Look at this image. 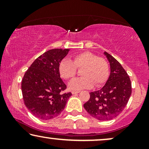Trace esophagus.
Here are the masks:
<instances>
[{
	"label": "esophagus",
	"mask_w": 149,
	"mask_h": 149,
	"mask_svg": "<svg viewBox=\"0 0 149 149\" xmlns=\"http://www.w3.org/2000/svg\"><path fill=\"white\" fill-rule=\"evenodd\" d=\"M80 91H72V94H77V93H79Z\"/></svg>",
	"instance_id": "1"
}]
</instances>
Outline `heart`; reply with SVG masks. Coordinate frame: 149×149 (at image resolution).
<instances>
[{
	"mask_svg": "<svg viewBox=\"0 0 149 149\" xmlns=\"http://www.w3.org/2000/svg\"><path fill=\"white\" fill-rule=\"evenodd\" d=\"M77 68L81 70L82 77L72 79L68 83L70 90L79 91L91 88L95 84L100 86L107 81L109 74V66L104 58L97 57L89 52L74 55L72 62L64 59L59 65V72L63 79H70L75 76Z\"/></svg>",
	"mask_w": 149,
	"mask_h": 149,
	"instance_id": "1",
	"label": "heart"
}]
</instances>
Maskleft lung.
Listing matches in <instances>:
<instances>
[{
	"instance_id": "8db88e82",
	"label": "left lung",
	"mask_w": 149,
	"mask_h": 149,
	"mask_svg": "<svg viewBox=\"0 0 149 149\" xmlns=\"http://www.w3.org/2000/svg\"><path fill=\"white\" fill-rule=\"evenodd\" d=\"M111 72L104 86L90 93L83 107L87 113L100 121L114 119L123 111L132 93L131 81L121 64L107 52H104Z\"/></svg>"
}]
</instances>
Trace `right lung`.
<instances>
[{
	"instance_id": "right-lung-1",
	"label": "right lung",
	"mask_w": 149,
	"mask_h": 149,
	"mask_svg": "<svg viewBox=\"0 0 149 149\" xmlns=\"http://www.w3.org/2000/svg\"><path fill=\"white\" fill-rule=\"evenodd\" d=\"M68 49H53L36 58L26 71L22 81L26 107L42 120L58 117L64 111L72 93L61 94L66 85L60 78L59 65L68 54Z\"/></svg>"
}]
</instances>
